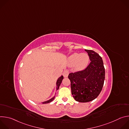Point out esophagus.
Masks as SVG:
<instances>
[{
  "label": "esophagus",
  "mask_w": 129,
  "mask_h": 129,
  "mask_svg": "<svg viewBox=\"0 0 129 129\" xmlns=\"http://www.w3.org/2000/svg\"><path fill=\"white\" fill-rule=\"evenodd\" d=\"M69 71L68 70H65L64 71V72H63V76H64V77L67 78L68 77V75H69Z\"/></svg>",
  "instance_id": "34e87169"
}]
</instances>
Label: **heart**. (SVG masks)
<instances>
[{
  "mask_svg": "<svg viewBox=\"0 0 129 129\" xmlns=\"http://www.w3.org/2000/svg\"><path fill=\"white\" fill-rule=\"evenodd\" d=\"M89 56L87 53H75L69 57V62L70 65L76 64L78 69H83L86 67L89 62Z\"/></svg>",
  "mask_w": 129,
  "mask_h": 129,
  "instance_id": "obj_1",
  "label": "heart"
}]
</instances>
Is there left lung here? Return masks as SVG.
<instances>
[{
    "label": "left lung",
    "instance_id": "obj_1",
    "mask_svg": "<svg viewBox=\"0 0 129 129\" xmlns=\"http://www.w3.org/2000/svg\"><path fill=\"white\" fill-rule=\"evenodd\" d=\"M91 61L83 70L70 73L71 93L79 102L86 103L95 99L102 90L105 70L102 58L92 50L85 49Z\"/></svg>",
    "mask_w": 129,
    "mask_h": 129
}]
</instances>
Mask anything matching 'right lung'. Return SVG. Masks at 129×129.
Listing matches in <instances>:
<instances>
[{
	"label": "right lung",
	"mask_w": 129,
	"mask_h": 129,
	"mask_svg": "<svg viewBox=\"0 0 129 129\" xmlns=\"http://www.w3.org/2000/svg\"><path fill=\"white\" fill-rule=\"evenodd\" d=\"M63 79V76H61V77H60V78L58 79L57 82V90H58V89H59V86H60V84H61V83H62V81ZM54 98V97H53V98H52L51 99H50V100H48V101H46V102H43V104H47V103H49L51 102V101H52L53 100Z\"/></svg>",
	"instance_id": "add662e5"
}]
</instances>
